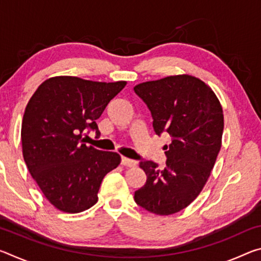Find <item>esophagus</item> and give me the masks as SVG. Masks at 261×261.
<instances>
[{
  "label": "esophagus",
  "instance_id": "34e87169",
  "mask_svg": "<svg viewBox=\"0 0 261 261\" xmlns=\"http://www.w3.org/2000/svg\"><path fill=\"white\" fill-rule=\"evenodd\" d=\"M121 165L122 166H125V167H135L137 165V162L135 160H131V159H127L125 156H122Z\"/></svg>",
  "mask_w": 261,
  "mask_h": 261
}]
</instances>
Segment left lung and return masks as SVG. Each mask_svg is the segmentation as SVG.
Wrapping results in <instances>:
<instances>
[{"label": "left lung", "instance_id": "1", "mask_svg": "<svg viewBox=\"0 0 261 261\" xmlns=\"http://www.w3.org/2000/svg\"><path fill=\"white\" fill-rule=\"evenodd\" d=\"M134 90L151 110L155 134L171 137L165 146V169L140 161L147 179L135 200L156 215L177 213L199 196L210 178L222 144V106L213 90L191 74L140 83Z\"/></svg>", "mask_w": 261, "mask_h": 261}]
</instances>
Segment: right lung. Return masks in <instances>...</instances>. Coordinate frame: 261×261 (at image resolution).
Here are the masks:
<instances>
[{"label": "right lung", "mask_w": 261, "mask_h": 261, "mask_svg": "<svg viewBox=\"0 0 261 261\" xmlns=\"http://www.w3.org/2000/svg\"><path fill=\"white\" fill-rule=\"evenodd\" d=\"M126 82H93L56 76L31 96L21 123V147L31 176L47 200L65 213H81L98 201L101 182L121 162L120 154L82 144L90 127Z\"/></svg>", "instance_id": "obj_1"}]
</instances>
